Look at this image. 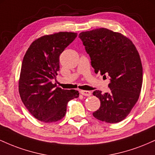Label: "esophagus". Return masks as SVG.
<instances>
[{"label":"esophagus","instance_id":"obj_1","mask_svg":"<svg viewBox=\"0 0 155 155\" xmlns=\"http://www.w3.org/2000/svg\"><path fill=\"white\" fill-rule=\"evenodd\" d=\"M80 93L84 96H90L91 95V92L87 91V90H80Z\"/></svg>","mask_w":155,"mask_h":155}]
</instances>
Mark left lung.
Here are the masks:
<instances>
[{"label":"left lung","instance_id":"obj_1","mask_svg":"<svg viewBox=\"0 0 155 155\" xmlns=\"http://www.w3.org/2000/svg\"><path fill=\"white\" fill-rule=\"evenodd\" d=\"M79 37L90 55L95 74L109 78V91L93 92L101 101L92 115L108 123L120 122L129 114L139 97L143 69L136 47L129 38L106 28L81 32Z\"/></svg>","mask_w":155,"mask_h":155}]
</instances>
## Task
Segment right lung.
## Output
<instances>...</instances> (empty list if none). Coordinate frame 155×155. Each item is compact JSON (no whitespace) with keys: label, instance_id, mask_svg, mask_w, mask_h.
Returning a JSON list of instances; mask_svg holds the SVG:
<instances>
[{"label":"right lung","instance_id":"right-lung-1","mask_svg":"<svg viewBox=\"0 0 155 155\" xmlns=\"http://www.w3.org/2000/svg\"><path fill=\"white\" fill-rule=\"evenodd\" d=\"M77 36L71 32L44 35L34 41L23 58L19 92L27 109L37 120L54 122L66 114L67 104L78 97L75 90L55 87L52 80L60 71V55Z\"/></svg>","mask_w":155,"mask_h":155}]
</instances>
